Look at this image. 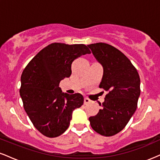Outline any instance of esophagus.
<instances>
[{
  "label": "esophagus",
  "instance_id": "obj_1",
  "mask_svg": "<svg viewBox=\"0 0 160 160\" xmlns=\"http://www.w3.org/2000/svg\"><path fill=\"white\" fill-rule=\"evenodd\" d=\"M91 102V100L89 98H84V104H89V103H90Z\"/></svg>",
  "mask_w": 160,
  "mask_h": 160
}]
</instances>
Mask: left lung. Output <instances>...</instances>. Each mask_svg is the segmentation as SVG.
Returning <instances> with one entry per match:
<instances>
[{"label": "left lung", "mask_w": 160, "mask_h": 160, "mask_svg": "<svg viewBox=\"0 0 160 160\" xmlns=\"http://www.w3.org/2000/svg\"><path fill=\"white\" fill-rule=\"evenodd\" d=\"M103 67L99 87L108 91L102 109L89 118L93 130L112 136L125 128L137 108L140 96V78L136 68L122 52L104 43L88 45Z\"/></svg>", "instance_id": "1"}]
</instances>
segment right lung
<instances>
[{
	"mask_svg": "<svg viewBox=\"0 0 160 160\" xmlns=\"http://www.w3.org/2000/svg\"><path fill=\"white\" fill-rule=\"evenodd\" d=\"M91 52L84 44L53 43L40 51L24 69L19 93L24 109L37 129L56 138L68 128L72 113L83 104L80 93L62 92L59 83L71 74V64Z\"/></svg>",
	"mask_w": 160,
	"mask_h": 160,
	"instance_id": "add662e5",
	"label": "right lung"
}]
</instances>
